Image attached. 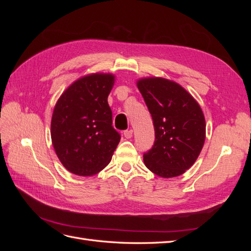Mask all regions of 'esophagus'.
<instances>
[{
	"mask_svg": "<svg viewBox=\"0 0 251 251\" xmlns=\"http://www.w3.org/2000/svg\"><path fill=\"white\" fill-rule=\"evenodd\" d=\"M124 136L126 139H130L133 136V130H126L124 131Z\"/></svg>",
	"mask_w": 251,
	"mask_h": 251,
	"instance_id": "34e87169",
	"label": "esophagus"
}]
</instances>
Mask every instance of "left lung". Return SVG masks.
Returning <instances> with one entry per match:
<instances>
[{
	"mask_svg": "<svg viewBox=\"0 0 251 251\" xmlns=\"http://www.w3.org/2000/svg\"><path fill=\"white\" fill-rule=\"evenodd\" d=\"M137 87L153 119L155 141L143 154L147 168L162 178L177 177L195 163L205 140L203 112L178 83L143 78Z\"/></svg>",
	"mask_w": 251,
	"mask_h": 251,
	"instance_id": "left-lung-1",
	"label": "left lung"
}]
</instances>
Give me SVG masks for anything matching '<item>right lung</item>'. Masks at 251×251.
I'll return each mask as SVG.
<instances>
[{
  "label": "right lung",
  "mask_w": 251,
  "mask_h": 251,
  "mask_svg": "<svg viewBox=\"0 0 251 251\" xmlns=\"http://www.w3.org/2000/svg\"><path fill=\"white\" fill-rule=\"evenodd\" d=\"M114 80V75L102 73L82 77L65 91L53 111V148L65 168L78 176L104 169L120 141L108 103Z\"/></svg>",
  "instance_id": "1"
}]
</instances>
